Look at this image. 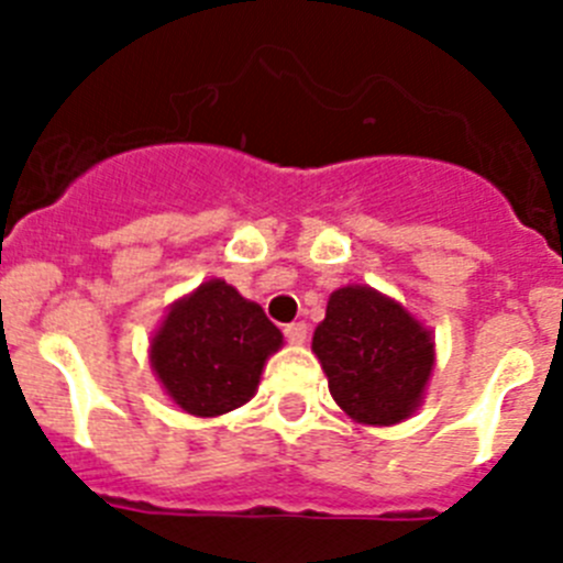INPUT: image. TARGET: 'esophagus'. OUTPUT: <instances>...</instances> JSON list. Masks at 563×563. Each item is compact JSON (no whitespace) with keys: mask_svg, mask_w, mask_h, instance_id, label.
<instances>
[{"mask_svg":"<svg viewBox=\"0 0 563 563\" xmlns=\"http://www.w3.org/2000/svg\"><path fill=\"white\" fill-rule=\"evenodd\" d=\"M285 338L290 343H296V346H301V343L307 341V324L305 321H296V324H287L285 327Z\"/></svg>","mask_w":563,"mask_h":563,"instance_id":"1","label":"esophagus"}]
</instances>
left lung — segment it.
<instances>
[{
    "mask_svg": "<svg viewBox=\"0 0 563 563\" xmlns=\"http://www.w3.org/2000/svg\"><path fill=\"white\" fill-rule=\"evenodd\" d=\"M332 400L361 426H397L422 406L434 372V332L369 285L330 292L312 332Z\"/></svg>",
    "mask_w": 563,
    "mask_h": 563,
    "instance_id": "left-lung-1",
    "label": "left lung"
}]
</instances>
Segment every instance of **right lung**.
I'll return each mask as SVG.
<instances>
[{"instance_id": "right-lung-1", "label": "right lung", "mask_w": 563, "mask_h": 563, "mask_svg": "<svg viewBox=\"0 0 563 563\" xmlns=\"http://www.w3.org/2000/svg\"><path fill=\"white\" fill-rule=\"evenodd\" d=\"M285 335L225 278L172 301L148 341V363L177 409L220 417L245 406Z\"/></svg>"}]
</instances>
